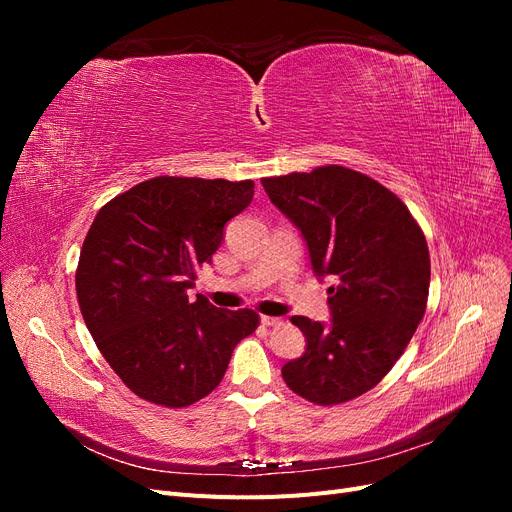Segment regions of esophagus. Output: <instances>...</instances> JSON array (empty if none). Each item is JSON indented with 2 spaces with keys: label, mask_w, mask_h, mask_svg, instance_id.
Here are the masks:
<instances>
[{
  "label": "esophagus",
  "mask_w": 512,
  "mask_h": 512,
  "mask_svg": "<svg viewBox=\"0 0 512 512\" xmlns=\"http://www.w3.org/2000/svg\"><path fill=\"white\" fill-rule=\"evenodd\" d=\"M260 322L265 324V327H282V318H277V316H260Z\"/></svg>",
  "instance_id": "esophagus-1"
}]
</instances>
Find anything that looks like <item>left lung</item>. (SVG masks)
Segmentation results:
<instances>
[{
  "instance_id": "8db88e82",
  "label": "left lung",
  "mask_w": 512,
  "mask_h": 512,
  "mask_svg": "<svg viewBox=\"0 0 512 512\" xmlns=\"http://www.w3.org/2000/svg\"><path fill=\"white\" fill-rule=\"evenodd\" d=\"M262 188L301 230L316 275L335 277L329 327L292 316L307 348L282 367L284 382L312 404H344L389 374L425 316V235L391 190L346 166L265 177Z\"/></svg>"
}]
</instances>
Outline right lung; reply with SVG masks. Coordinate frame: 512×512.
<instances>
[{"label": "right lung", "mask_w": 512, "mask_h": 512, "mask_svg": "<svg viewBox=\"0 0 512 512\" xmlns=\"http://www.w3.org/2000/svg\"><path fill=\"white\" fill-rule=\"evenodd\" d=\"M254 198V181L153 177L98 211L76 267V297L106 363L151 404L185 408L226 374L258 327L254 309L188 299L224 224Z\"/></svg>", "instance_id": "1"}]
</instances>
